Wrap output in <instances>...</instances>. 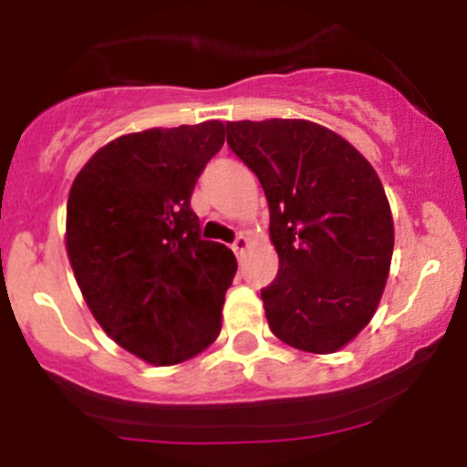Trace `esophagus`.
Segmentation results:
<instances>
[{"label": "esophagus", "mask_w": 467, "mask_h": 467, "mask_svg": "<svg viewBox=\"0 0 467 467\" xmlns=\"http://www.w3.org/2000/svg\"><path fill=\"white\" fill-rule=\"evenodd\" d=\"M248 248H251V239H248V237H244V234H239V237L234 239V244H233V251H234V255H237V257H242L244 253L248 251Z\"/></svg>", "instance_id": "1"}]
</instances>
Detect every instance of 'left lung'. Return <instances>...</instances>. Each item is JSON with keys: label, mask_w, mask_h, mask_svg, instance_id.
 Wrapping results in <instances>:
<instances>
[{"label": "left lung", "mask_w": 467, "mask_h": 467, "mask_svg": "<svg viewBox=\"0 0 467 467\" xmlns=\"http://www.w3.org/2000/svg\"><path fill=\"white\" fill-rule=\"evenodd\" d=\"M228 144L260 178L280 268L262 289L271 332L314 355L346 348L378 312L393 214L373 164L307 119L228 121Z\"/></svg>", "instance_id": "8db88e82"}]
</instances>
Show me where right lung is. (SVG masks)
<instances>
[{"mask_svg":"<svg viewBox=\"0 0 467 467\" xmlns=\"http://www.w3.org/2000/svg\"><path fill=\"white\" fill-rule=\"evenodd\" d=\"M219 119L112 140L77 173L65 248L103 332L146 364L173 366L216 341L237 260L201 239L190 199L223 146Z\"/></svg>","mask_w":467,"mask_h":467,"instance_id":"add662e5","label":"right lung"}]
</instances>
